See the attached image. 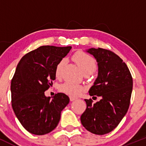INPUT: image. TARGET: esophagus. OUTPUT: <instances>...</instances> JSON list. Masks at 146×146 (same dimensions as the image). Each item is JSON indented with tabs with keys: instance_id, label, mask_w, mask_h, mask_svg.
I'll return each mask as SVG.
<instances>
[{
	"instance_id": "esophagus-1",
	"label": "esophagus",
	"mask_w": 146,
	"mask_h": 146,
	"mask_svg": "<svg viewBox=\"0 0 146 146\" xmlns=\"http://www.w3.org/2000/svg\"><path fill=\"white\" fill-rule=\"evenodd\" d=\"M77 99H78V98H77V97L70 96V100H71V101H74V100H77Z\"/></svg>"
}]
</instances>
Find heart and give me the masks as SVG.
<instances>
[{
  "label": "heart",
  "mask_w": 146,
  "mask_h": 146,
  "mask_svg": "<svg viewBox=\"0 0 146 146\" xmlns=\"http://www.w3.org/2000/svg\"><path fill=\"white\" fill-rule=\"evenodd\" d=\"M73 59L84 73H91L95 71L97 63L93 57L83 51H78L73 55ZM66 59H62L55 69V75L57 78L62 76L63 68L66 64ZM60 90L70 95H78L84 90V87L82 85L76 84L69 82H64L60 86Z\"/></svg>",
  "instance_id": "heart-1"
}]
</instances>
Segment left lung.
<instances>
[{"instance_id":"8db88e82","label":"left lung","mask_w":146,"mask_h":146,"mask_svg":"<svg viewBox=\"0 0 146 146\" xmlns=\"http://www.w3.org/2000/svg\"><path fill=\"white\" fill-rule=\"evenodd\" d=\"M87 52L98 64V78L89 95L102 99L94 104L91 99L84 100L87 107L80 119L88 131L102 135L116 128L128 111L132 78L126 64L114 52L102 48H91Z\"/></svg>"}]
</instances>
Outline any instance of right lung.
Wrapping results in <instances>:
<instances>
[{
	"mask_svg": "<svg viewBox=\"0 0 146 146\" xmlns=\"http://www.w3.org/2000/svg\"><path fill=\"white\" fill-rule=\"evenodd\" d=\"M71 46H42L25 55L18 64L11 80V106L19 121L30 133L47 134L54 130L61 111L69 98L58 93L51 99L44 95L56 79L58 63L68 54Z\"/></svg>",
	"mask_w": 146,
	"mask_h": 146,
	"instance_id": "1",
	"label": "right lung"
}]
</instances>
